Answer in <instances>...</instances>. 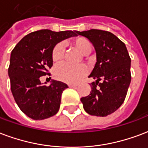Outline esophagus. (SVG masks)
Listing matches in <instances>:
<instances>
[{
    "label": "esophagus",
    "mask_w": 148,
    "mask_h": 148,
    "mask_svg": "<svg viewBox=\"0 0 148 148\" xmlns=\"http://www.w3.org/2000/svg\"><path fill=\"white\" fill-rule=\"evenodd\" d=\"M69 86L71 87V88H77V85H73V84H71V85H69Z\"/></svg>",
    "instance_id": "34e87169"
}]
</instances>
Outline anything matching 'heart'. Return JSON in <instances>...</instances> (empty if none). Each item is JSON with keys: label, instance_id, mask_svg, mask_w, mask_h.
I'll return each instance as SVG.
<instances>
[{"label": "heart", "instance_id": "b5f03b06", "mask_svg": "<svg viewBox=\"0 0 148 148\" xmlns=\"http://www.w3.org/2000/svg\"><path fill=\"white\" fill-rule=\"evenodd\" d=\"M71 45L77 49L82 54L88 55L92 52V45L90 40L85 37L77 36L72 39ZM64 56V48L62 44H57L52 51V60L55 63L61 62ZM87 73V69L84 66H72L68 64H61L57 66L54 71L56 78L63 82L74 84L82 79Z\"/></svg>", "mask_w": 148, "mask_h": 148}]
</instances>
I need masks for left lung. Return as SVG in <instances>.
<instances>
[{
	"instance_id": "obj_1",
	"label": "left lung",
	"mask_w": 148,
	"mask_h": 148,
	"mask_svg": "<svg viewBox=\"0 0 148 148\" xmlns=\"http://www.w3.org/2000/svg\"><path fill=\"white\" fill-rule=\"evenodd\" d=\"M76 33L88 38L96 52V65L88 76L96 81L90 84V94L81 98L83 108L91 115H109L123 103L131 82L129 52L112 33L96 29Z\"/></svg>"
}]
</instances>
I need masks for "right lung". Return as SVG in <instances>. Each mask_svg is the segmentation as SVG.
I'll use <instances>...</instances> for the list:
<instances>
[{"instance_id":"obj_1","label":"right lung","mask_w":148,"mask_h":148,"mask_svg":"<svg viewBox=\"0 0 148 148\" xmlns=\"http://www.w3.org/2000/svg\"><path fill=\"white\" fill-rule=\"evenodd\" d=\"M77 31L55 32L40 29L29 33L11 53L8 76L11 90L19 109L29 118L42 120L55 115L60 109L63 92L68 86L59 81L42 85L40 77L50 75L52 51L57 43L76 36Z\"/></svg>"}]
</instances>
